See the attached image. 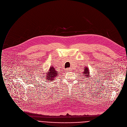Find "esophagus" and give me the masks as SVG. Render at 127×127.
Here are the masks:
<instances>
[{
    "instance_id": "esophagus-1",
    "label": "esophagus",
    "mask_w": 127,
    "mask_h": 127,
    "mask_svg": "<svg viewBox=\"0 0 127 127\" xmlns=\"http://www.w3.org/2000/svg\"><path fill=\"white\" fill-rule=\"evenodd\" d=\"M70 68H66V70L67 71L70 70Z\"/></svg>"
}]
</instances>
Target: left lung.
Returning a JSON list of instances; mask_svg holds the SVG:
<instances>
[{"mask_svg":"<svg viewBox=\"0 0 127 127\" xmlns=\"http://www.w3.org/2000/svg\"><path fill=\"white\" fill-rule=\"evenodd\" d=\"M84 68L85 69L84 70V72H83V76H85L86 78H87V77L90 78V75H90V72H89V70L88 68L87 67H85Z\"/></svg>","mask_w":127,"mask_h":127,"instance_id":"obj_1","label":"left lung"}]
</instances>
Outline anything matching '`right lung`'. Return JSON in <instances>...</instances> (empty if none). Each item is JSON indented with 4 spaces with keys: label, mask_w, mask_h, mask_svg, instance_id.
I'll list each match as a JSON object with an SVG mask.
<instances>
[{
    "label": "right lung",
    "mask_w": 127,
    "mask_h": 127,
    "mask_svg": "<svg viewBox=\"0 0 127 127\" xmlns=\"http://www.w3.org/2000/svg\"><path fill=\"white\" fill-rule=\"evenodd\" d=\"M46 75L45 76H43L42 78L44 81H47L48 82H52L54 79L58 75V72L56 71L55 69L52 66H50V68L48 71L47 73H46Z\"/></svg>",
    "instance_id": "obj_1"
}]
</instances>
